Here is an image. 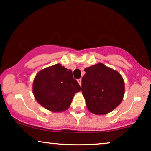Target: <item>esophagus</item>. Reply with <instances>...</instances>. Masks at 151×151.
Wrapping results in <instances>:
<instances>
[{
	"label": "esophagus",
	"instance_id": "34e87169",
	"mask_svg": "<svg viewBox=\"0 0 151 151\" xmlns=\"http://www.w3.org/2000/svg\"><path fill=\"white\" fill-rule=\"evenodd\" d=\"M77 81H78V83H79V85H81V79H77Z\"/></svg>",
	"mask_w": 151,
	"mask_h": 151
}]
</instances>
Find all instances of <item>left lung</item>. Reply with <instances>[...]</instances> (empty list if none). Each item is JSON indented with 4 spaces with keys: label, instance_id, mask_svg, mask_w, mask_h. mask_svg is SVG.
I'll use <instances>...</instances> for the list:
<instances>
[{
    "label": "left lung",
    "instance_id": "8db88e82",
    "mask_svg": "<svg viewBox=\"0 0 151 151\" xmlns=\"http://www.w3.org/2000/svg\"><path fill=\"white\" fill-rule=\"evenodd\" d=\"M81 79V92L86 107L91 113L104 115L112 111L121 104L125 86L117 71L98 63L84 69Z\"/></svg>",
    "mask_w": 151,
    "mask_h": 151
}]
</instances>
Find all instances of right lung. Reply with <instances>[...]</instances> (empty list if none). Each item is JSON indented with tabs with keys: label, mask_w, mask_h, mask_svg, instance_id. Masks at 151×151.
<instances>
[{
	"label": "right lung",
	"mask_w": 151,
	"mask_h": 151,
	"mask_svg": "<svg viewBox=\"0 0 151 151\" xmlns=\"http://www.w3.org/2000/svg\"><path fill=\"white\" fill-rule=\"evenodd\" d=\"M80 90V86L73 78L72 70H67L60 64L40 71L32 85L37 101L53 112L67 110L74 94Z\"/></svg>",
	"instance_id": "1"
}]
</instances>
